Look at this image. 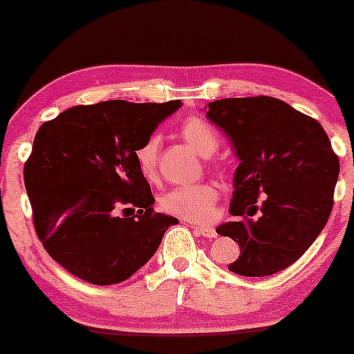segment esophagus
<instances>
[{"instance_id":"34e87169","label":"esophagus","mask_w":354,"mask_h":354,"mask_svg":"<svg viewBox=\"0 0 354 354\" xmlns=\"http://www.w3.org/2000/svg\"><path fill=\"white\" fill-rule=\"evenodd\" d=\"M195 230H196L198 235L206 236V239H209V240L216 239V236H217V232H216L214 227H196Z\"/></svg>"}]
</instances>
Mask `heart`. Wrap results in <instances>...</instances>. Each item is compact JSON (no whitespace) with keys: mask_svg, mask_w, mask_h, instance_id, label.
I'll list each match as a JSON object with an SVG mask.
<instances>
[{"mask_svg":"<svg viewBox=\"0 0 354 354\" xmlns=\"http://www.w3.org/2000/svg\"><path fill=\"white\" fill-rule=\"evenodd\" d=\"M180 133L185 142L200 154L209 158L219 147V135L216 129L200 118L183 120ZM158 154L159 138L149 137L135 151V161L143 178L148 182L158 177ZM219 200V188L214 183L203 182L190 187H177L164 193L161 207L169 214L178 216L192 222H209L216 214V205Z\"/></svg>","mask_w":354,"mask_h":354,"instance_id":"b5f03b06","label":"heart"}]
</instances>
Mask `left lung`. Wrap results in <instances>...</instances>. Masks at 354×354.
Masks as SVG:
<instances>
[{
    "mask_svg": "<svg viewBox=\"0 0 354 354\" xmlns=\"http://www.w3.org/2000/svg\"><path fill=\"white\" fill-rule=\"evenodd\" d=\"M206 118L230 140L239 167L230 214L217 234L240 256L232 272L264 277L293 264L326 227L340 162L322 125L270 96L225 98Z\"/></svg>",
    "mask_w": 354,
    "mask_h": 354,
    "instance_id": "1",
    "label": "left lung"
}]
</instances>
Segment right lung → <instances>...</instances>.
I'll list each match as a JSON object with an SVG mask.
<instances>
[{"label": "right lung", "instance_id": "right-lung-1", "mask_svg": "<svg viewBox=\"0 0 354 354\" xmlns=\"http://www.w3.org/2000/svg\"><path fill=\"white\" fill-rule=\"evenodd\" d=\"M180 106L111 100L74 106L38 129L24 182L38 239L67 272L95 285L124 282L178 224L153 211L135 151ZM120 207L142 209L122 218Z\"/></svg>", "mask_w": 354, "mask_h": 354}]
</instances>
